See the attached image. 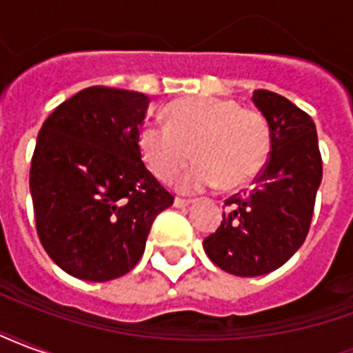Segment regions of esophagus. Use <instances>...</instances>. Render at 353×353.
I'll return each mask as SVG.
<instances>
[{"mask_svg": "<svg viewBox=\"0 0 353 353\" xmlns=\"http://www.w3.org/2000/svg\"><path fill=\"white\" fill-rule=\"evenodd\" d=\"M191 204V200L189 199H181V196H176V200H174V206L176 208H185Z\"/></svg>", "mask_w": 353, "mask_h": 353, "instance_id": "obj_1", "label": "esophagus"}]
</instances>
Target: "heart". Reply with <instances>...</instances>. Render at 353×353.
I'll return each instance as SVG.
<instances>
[{
  "label": "heart",
  "instance_id": "b5f03b06",
  "mask_svg": "<svg viewBox=\"0 0 353 353\" xmlns=\"http://www.w3.org/2000/svg\"><path fill=\"white\" fill-rule=\"evenodd\" d=\"M166 119L168 124L147 121L139 128L138 143L161 179L176 177L192 154L199 159L177 181L181 191H202L219 181L225 189L242 187L259 176L270 157L272 132L266 117L234 100L183 98L170 103Z\"/></svg>",
  "mask_w": 353,
  "mask_h": 353
}]
</instances>
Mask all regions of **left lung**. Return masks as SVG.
Listing matches in <instances>:
<instances>
[{"instance_id":"1","label":"left lung","mask_w":353,"mask_h":353,"mask_svg":"<svg viewBox=\"0 0 353 353\" xmlns=\"http://www.w3.org/2000/svg\"><path fill=\"white\" fill-rule=\"evenodd\" d=\"M252 100L270 124V157L250 191L225 200L219 229L204 240L215 265L244 278L280 268L303 245L323 174L312 117L270 90Z\"/></svg>"}]
</instances>
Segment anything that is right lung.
<instances>
[{
  "mask_svg": "<svg viewBox=\"0 0 353 353\" xmlns=\"http://www.w3.org/2000/svg\"><path fill=\"white\" fill-rule=\"evenodd\" d=\"M145 94L88 87L60 103L35 143L30 191L35 229L62 270L87 281L130 272L154 217L174 204L141 161Z\"/></svg>",
  "mask_w": 353,
  "mask_h": 353,
  "instance_id": "right-lung-1",
  "label": "right lung"
}]
</instances>
